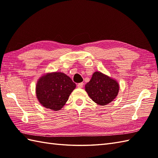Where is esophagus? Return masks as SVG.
Here are the masks:
<instances>
[{"label": "esophagus", "mask_w": 158, "mask_h": 158, "mask_svg": "<svg viewBox=\"0 0 158 158\" xmlns=\"http://www.w3.org/2000/svg\"><path fill=\"white\" fill-rule=\"evenodd\" d=\"M83 86V83H79L77 84V87H78L79 88H82Z\"/></svg>", "instance_id": "obj_1"}]
</instances>
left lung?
Instances as JSON below:
<instances>
[{
  "mask_svg": "<svg viewBox=\"0 0 158 158\" xmlns=\"http://www.w3.org/2000/svg\"><path fill=\"white\" fill-rule=\"evenodd\" d=\"M119 87L115 80L100 72H95L86 83L85 91L94 102L100 105H106L115 98Z\"/></svg>",
  "mask_w": 158,
  "mask_h": 158,
  "instance_id": "1",
  "label": "left lung"
}]
</instances>
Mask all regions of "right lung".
<instances>
[{
  "label": "right lung",
  "mask_w": 158,
  "mask_h": 158,
  "mask_svg": "<svg viewBox=\"0 0 158 158\" xmlns=\"http://www.w3.org/2000/svg\"><path fill=\"white\" fill-rule=\"evenodd\" d=\"M76 84L62 73H49L39 79L36 87V96L48 109L58 110L69 100Z\"/></svg>",
  "instance_id": "1"
}]
</instances>
